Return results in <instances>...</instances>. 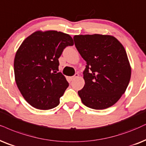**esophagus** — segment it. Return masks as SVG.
Segmentation results:
<instances>
[{"mask_svg": "<svg viewBox=\"0 0 146 146\" xmlns=\"http://www.w3.org/2000/svg\"><path fill=\"white\" fill-rule=\"evenodd\" d=\"M79 77V74H78V73H75L74 76L70 77V79H71V81H73V80H74L75 79L77 78V77Z\"/></svg>", "mask_w": 146, "mask_h": 146, "instance_id": "34e87169", "label": "esophagus"}]
</instances>
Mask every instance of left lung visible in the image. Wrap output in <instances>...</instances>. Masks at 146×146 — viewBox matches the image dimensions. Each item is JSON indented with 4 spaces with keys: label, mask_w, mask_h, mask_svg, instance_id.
<instances>
[{
    "label": "left lung",
    "mask_w": 146,
    "mask_h": 146,
    "mask_svg": "<svg viewBox=\"0 0 146 146\" xmlns=\"http://www.w3.org/2000/svg\"><path fill=\"white\" fill-rule=\"evenodd\" d=\"M73 39L87 63L85 85L78 91L82 103L96 110L109 108L125 93L131 79L125 48L110 35H76Z\"/></svg>",
    "instance_id": "left-lung-1"
}]
</instances>
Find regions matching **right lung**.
I'll return each mask as SVG.
<instances>
[{"label":"right lung","mask_w":146,"mask_h":146,"mask_svg":"<svg viewBox=\"0 0 146 146\" xmlns=\"http://www.w3.org/2000/svg\"><path fill=\"white\" fill-rule=\"evenodd\" d=\"M74 44L69 34L54 30L36 31L25 38L14 60L15 79L24 99L40 110L58 106L69 86L58 71L64 48Z\"/></svg>","instance_id":"add662e5"}]
</instances>
